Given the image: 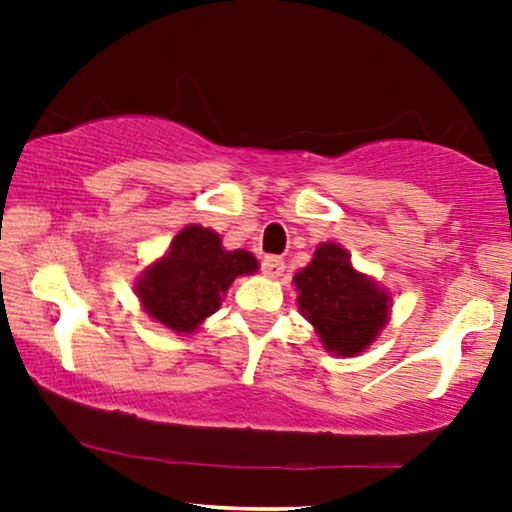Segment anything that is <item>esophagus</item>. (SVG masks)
Segmentation results:
<instances>
[{"instance_id":"obj_1","label":"esophagus","mask_w":512,"mask_h":512,"mask_svg":"<svg viewBox=\"0 0 512 512\" xmlns=\"http://www.w3.org/2000/svg\"><path fill=\"white\" fill-rule=\"evenodd\" d=\"M261 268H263L265 275L272 277V279H277V277H282L286 263L279 256H265L263 261H261Z\"/></svg>"}]
</instances>
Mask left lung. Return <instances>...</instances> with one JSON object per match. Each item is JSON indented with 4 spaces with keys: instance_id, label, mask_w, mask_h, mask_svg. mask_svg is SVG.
Returning <instances> with one entry per match:
<instances>
[{
    "instance_id": "1",
    "label": "left lung",
    "mask_w": 512,
    "mask_h": 512,
    "mask_svg": "<svg viewBox=\"0 0 512 512\" xmlns=\"http://www.w3.org/2000/svg\"><path fill=\"white\" fill-rule=\"evenodd\" d=\"M298 310L317 331L326 352L356 356L389 321L391 296L373 277L354 270L340 244L324 242L310 265L293 277Z\"/></svg>"
}]
</instances>
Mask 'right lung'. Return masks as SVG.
<instances>
[{"label": "right lung", "mask_w": 512, "mask_h": 512, "mask_svg": "<svg viewBox=\"0 0 512 512\" xmlns=\"http://www.w3.org/2000/svg\"><path fill=\"white\" fill-rule=\"evenodd\" d=\"M256 270L254 254L223 249L214 230L193 223L177 233L163 258L142 270L135 293L158 324L174 333H193L219 310L235 277Z\"/></svg>", "instance_id": "1"}]
</instances>
